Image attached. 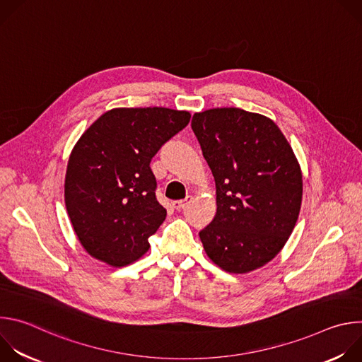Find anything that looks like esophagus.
Listing matches in <instances>:
<instances>
[{
    "label": "esophagus",
    "mask_w": 362,
    "mask_h": 362,
    "mask_svg": "<svg viewBox=\"0 0 362 362\" xmlns=\"http://www.w3.org/2000/svg\"><path fill=\"white\" fill-rule=\"evenodd\" d=\"M192 200V196H187L186 199H183V200H175L172 204H173V208L176 209V211H182V209H185L186 206H187V203Z\"/></svg>",
    "instance_id": "34e87169"
}]
</instances>
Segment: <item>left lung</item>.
Segmentation results:
<instances>
[{"label": "left lung", "mask_w": 362, "mask_h": 362, "mask_svg": "<svg viewBox=\"0 0 362 362\" xmlns=\"http://www.w3.org/2000/svg\"><path fill=\"white\" fill-rule=\"evenodd\" d=\"M192 129L216 183V215L199 232L212 262L246 274L272 261L291 236L302 172L279 127L236 107L194 113Z\"/></svg>", "instance_id": "8db88e82"}]
</instances>
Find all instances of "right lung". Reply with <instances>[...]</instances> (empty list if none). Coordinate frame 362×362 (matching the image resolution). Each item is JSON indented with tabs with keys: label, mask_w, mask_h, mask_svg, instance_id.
Listing matches in <instances>:
<instances>
[{
	"label": "right lung",
	"mask_w": 362,
	"mask_h": 362,
	"mask_svg": "<svg viewBox=\"0 0 362 362\" xmlns=\"http://www.w3.org/2000/svg\"><path fill=\"white\" fill-rule=\"evenodd\" d=\"M189 122L183 110L120 107L83 133L69 159L64 200L88 255L120 268L148 250V238L168 214L156 199L150 162Z\"/></svg>",
	"instance_id": "1"
}]
</instances>
